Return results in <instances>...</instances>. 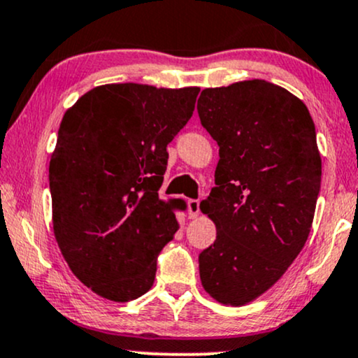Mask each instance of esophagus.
<instances>
[{"label": "esophagus", "instance_id": "1", "mask_svg": "<svg viewBox=\"0 0 358 358\" xmlns=\"http://www.w3.org/2000/svg\"><path fill=\"white\" fill-rule=\"evenodd\" d=\"M200 215V200H188V217L196 218Z\"/></svg>", "mask_w": 358, "mask_h": 358}]
</instances>
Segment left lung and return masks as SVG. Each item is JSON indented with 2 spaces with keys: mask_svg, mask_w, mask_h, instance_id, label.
Instances as JSON below:
<instances>
[{
  "mask_svg": "<svg viewBox=\"0 0 358 358\" xmlns=\"http://www.w3.org/2000/svg\"><path fill=\"white\" fill-rule=\"evenodd\" d=\"M201 127L220 150L201 212L217 240L198 257L201 285L240 307L265 294L302 252L322 180L315 124L302 100L265 80L206 88Z\"/></svg>",
  "mask_w": 358,
  "mask_h": 358,
  "instance_id": "8db88e82",
  "label": "left lung"
}]
</instances>
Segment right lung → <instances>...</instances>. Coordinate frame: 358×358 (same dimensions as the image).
<instances>
[{
	"label": "right lung",
	"mask_w": 358,
	"mask_h": 358,
	"mask_svg": "<svg viewBox=\"0 0 358 358\" xmlns=\"http://www.w3.org/2000/svg\"><path fill=\"white\" fill-rule=\"evenodd\" d=\"M200 88L103 85L66 111L50 162L53 230L76 278L130 302L150 290L157 257L178 230L180 198L158 196L166 145L195 110Z\"/></svg>",
	"instance_id": "right-lung-1"
}]
</instances>
